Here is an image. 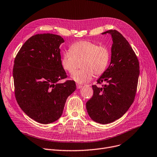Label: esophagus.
<instances>
[{"mask_svg":"<svg viewBox=\"0 0 157 157\" xmlns=\"http://www.w3.org/2000/svg\"><path fill=\"white\" fill-rule=\"evenodd\" d=\"M82 87H83V86H82V85H77V88H78V89H80V88H81Z\"/></svg>","mask_w":157,"mask_h":157,"instance_id":"1","label":"esophagus"}]
</instances>
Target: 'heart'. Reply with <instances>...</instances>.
<instances>
[{
	"mask_svg": "<svg viewBox=\"0 0 157 157\" xmlns=\"http://www.w3.org/2000/svg\"><path fill=\"white\" fill-rule=\"evenodd\" d=\"M110 58L108 48L98 45L90 40H80L72 44L69 49L62 52L61 64L62 67L72 74L76 68V60L83 59L81 70L74 73L72 78L76 83L83 84L92 79L94 74L101 75L108 67Z\"/></svg>",
	"mask_w": 157,
	"mask_h": 157,
	"instance_id": "obj_1",
	"label": "heart"
}]
</instances>
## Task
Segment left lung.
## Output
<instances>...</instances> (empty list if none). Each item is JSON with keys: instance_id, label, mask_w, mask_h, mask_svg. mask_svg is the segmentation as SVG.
Listing matches in <instances>:
<instances>
[{"instance_id": "obj_1", "label": "left lung", "mask_w": 157, "mask_h": 157, "mask_svg": "<svg viewBox=\"0 0 157 157\" xmlns=\"http://www.w3.org/2000/svg\"><path fill=\"white\" fill-rule=\"evenodd\" d=\"M113 39L108 68L97 80L102 88L92 85L94 94L86 103L88 114L94 121L107 124L121 118L132 104L138 83L139 62L127 39L116 30L103 32Z\"/></svg>"}]
</instances>
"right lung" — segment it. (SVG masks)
<instances>
[{"mask_svg":"<svg viewBox=\"0 0 157 157\" xmlns=\"http://www.w3.org/2000/svg\"><path fill=\"white\" fill-rule=\"evenodd\" d=\"M63 39L52 34L30 37L16 55L13 71L14 94L20 108L42 124L62 116L67 97L76 90L61 64L60 46Z\"/></svg>","mask_w":157,"mask_h":157,"instance_id":"add662e5","label":"right lung"}]
</instances>
